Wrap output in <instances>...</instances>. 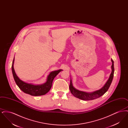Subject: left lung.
<instances>
[{
    "label": "left lung",
    "instance_id": "obj_1",
    "mask_svg": "<svg viewBox=\"0 0 128 128\" xmlns=\"http://www.w3.org/2000/svg\"><path fill=\"white\" fill-rule=\"evenodd\" d=\"M111 61L112 62V65L111 66L112 72L110 74V78L108 80L106 83L105 85H104L101 89L94 92H92L91 93H88L80 91L76 89L74 87H73L72 80L70 79V89L71 93L75 97L83 100H94V99L100 98V96H103L108 90L113 79L114 73V61L112 60H111Z\"/></svg>",
    "mask_w": 128,
    "mask_h": 128
}]
</instances>
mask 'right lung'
Instances as JSON below:
<instances>
[{"instance_id":"add662e5","label":"right lung","mask_w":128,"mask_h":128,"mask_svg":"<svg viewBox=\"0 0 128 128\" xmlns=\"http://www.w3.org/2000/svg\"><path fill=\"white\" fill-rule=\"evenodd\" d=\"M14 61V58L13 59L12 62V72L14 79L17 85L18 86L19 88L25 93L30 94L32 96H39L44 95L48 92L50 90L52 85V82L55 77L60 73L62 70H59L54 72H52L49 74L47 81L46 83L41 85H34L30 84H28L25 83L20 79L18 77L16 74L14 68H13V63Z\"/></svg>"}]
</instances>
